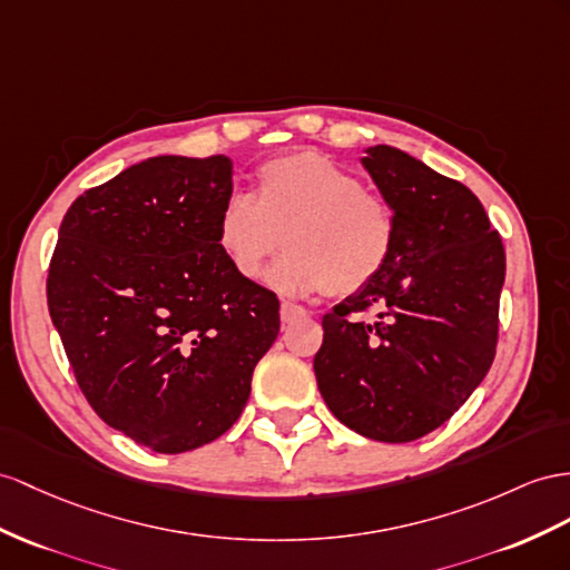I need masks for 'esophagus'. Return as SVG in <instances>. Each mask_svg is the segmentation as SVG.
I'll return each mask as SVG.
<instances>
[{"label":"esophagus","instance_id":"34e87169","mask_svg":"<svg viewBox=\"0 0 570 570\" xmlns=\"http://www.w3.org/2000/svg\"><path fill=\"white\" fill-rule=\"evenodd\" d=\"M282 323L284 325H291V323H296V320H301V317H305L308 315V311L303 308V305H298V303H291V301H284L282 303Z\"/></svg>","mask_w":570,"mask_h":570}]
</instances>
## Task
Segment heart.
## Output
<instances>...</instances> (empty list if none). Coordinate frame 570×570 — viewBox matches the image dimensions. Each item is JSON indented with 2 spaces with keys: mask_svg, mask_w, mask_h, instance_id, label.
<instances>
[{
  "mask_svg": "<svg viewBox=\"0 0 570 570\" xmlns=\"http://www.w3.org/2000/svg\"><path fill=\"white\" fill-rule=\"evenodd\" d=\"M214 240L240 279H259L284 245L269 274L276 288L352 296L387 269L400 222L390 199L363 187L358 175L303 149L257 168L253 199L233 195L224 204Z\"/></svg>",
  "mask_w": 570,
  "mask_h": 570,
  "instance_id": "heart-1",
  "label": "heart"
}]
</instances>
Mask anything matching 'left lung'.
Listing matches in <instances>:
<instances>
[{
	"instance_id": "obj_1",
	"label": "left lung",
	"mask_w": 570,
	"mask_h": 570,
	"mask_svg": "<svg viewBox=\"0 0 570 570\" xmlns=\"http://www.w3.org/2000/svg\"><path fill=\"white\" fill-rule=\"evenodd\" d=\"M363 168L397 212V250L323 317L313 368L344 426L410 443L443 426L491 368L505 250L470 187L385 144L371 146ZM371 307L377 324L353 317Z\"/></svg>"
}]
</instances>
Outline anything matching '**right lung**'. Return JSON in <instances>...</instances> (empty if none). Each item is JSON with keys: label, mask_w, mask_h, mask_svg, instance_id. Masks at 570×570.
Masks as SVG:
<instances>
[{"label": "right lung", "mask_w": 570, "mask_h": 570, "mask_svg": "<svg viewBox=\"0 0 570 570\" xmlns=\"http://www.w3.org/2000/svg\"><path fill=\"white\" fill-rule=\"evenodd\" d=\"M226 156H156L67 209L48 308L94 412L175 455L216 441L250 397L279 334V298L218 253L233 193Z\"/></svg>", "instance_id": "right-lung-1"}]
</instances>
